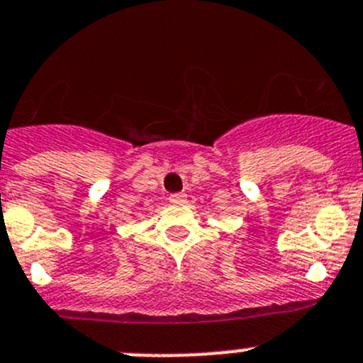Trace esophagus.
<instances>
[{"instance_id": "1", "label": "esophagus", "mask_w": 363, "mask_h": 363, "mask_svg": "<svg viewBox=\"0 0 363 363\" xmlns=\"http://www.w3.org/2000/svg\"><path fill=\"white\" fill-rule=\"evenodd\" d=\"M170 203H184L186 202V195L184 193H174V195L168 196Z\"/></svg>"}]
</instances>
